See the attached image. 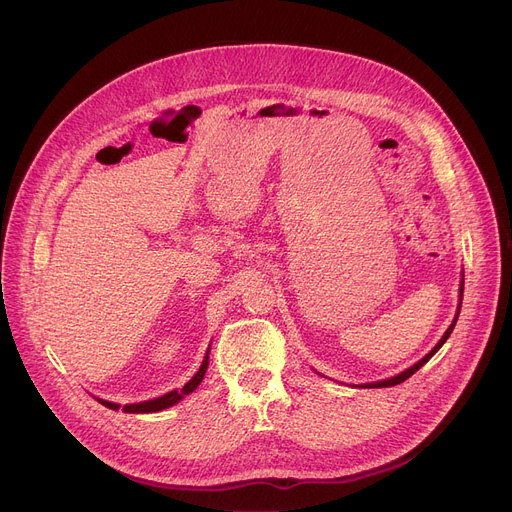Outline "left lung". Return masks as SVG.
Masks as SVG:
<instances>
[{"label": "left lung", "mask_w": 512, "mask_h": 512, "mask_svg": "<svg viewBox=\"0 0 512 512\" xmlns=\"http://www.w3.org/2000/svg\"><path fill=\"white\" fill-rule=\"evenodd\" d=\"M461 297H463V285L459 287V309H461ZM457 316H459V311H457ZM457 316H455V320H453V324L447 328V332L443 334V338L439 340V344L435 346V348H432L430 352H428V355L424 357V359H420L416 365H412L410 369H406L404 373H400V375H396V377H391V379H383V381H375V383H365L363 387H391V385H398V383H402V381H406L408 377H412L422 365H426L430 359H432V355H435V352L447 342V338L451 336V332H453V328H455V322H457Z\"/></svg>", "instance_id": "1"}]
</instances>
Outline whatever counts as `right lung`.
Returning <instances> with one entry per match:
<instances>
[{
  "label": "right lung",
  "mask_w": 512,
  "mask_h": 512,
  "mask_svg": "<svg viewBox=\"0 0 512 512\" xmlns=\"http://www.w3.org/2000/svg\"><path fill=\"white\" fill-rule=\"evenodd\" d=\"M209 348H211V344H209ZM207 367H209V350H207V355H205V361H203L201 369L194 373V377H192L182 389H174V391L166 393V396H162V398L147 400V402H141V404H127V406H123V412H131V414H149V412H160V410H166V408L178 404L184 396H188V393H192L196 387L201 385V381H203V377H205V373H207ZM98 402H100L102 406L110 408V410H119V408H121L119 404H112V402H106V400H98Z\"/></svg>",
  "instance_id": "right-lung-1"
}]
</instances>
